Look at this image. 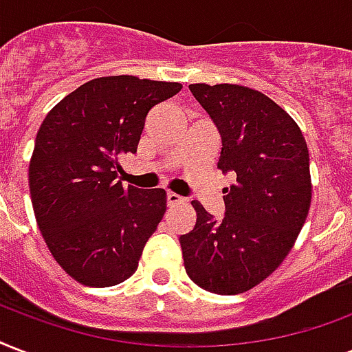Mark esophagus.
I'll use <instances>...</instances> for the list:
<instances>
[{
    "mask_svg": "<svg viewBox=\"0 0 352 352\" xmlns=\"http://www.w3.org/2000/svg\"><path fill=\"white\" fill-rule=\"evenodd\" d=\"M168 205L170 206H175V205H181V203H184V197H181L179 194H173V192H168Z\"/></svg>",
    "mask_w": 352,
    "mask_h": 352,
    "instance_id": "34e87169",
    "label": "esophagus"
}]
</instances>
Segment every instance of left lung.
<instances>
[{
	"instance_id": "left-lung-1",
	"label": "left lung",
	"mask_w": 352,
	"mask_h": 352,
	"mask_svg": "<svg viewBox=\"0 0 352 352\" xmlns=\"http://www.w3.org/2000/svg\"><path fill=\"white\" fill-rule=\"evenodd\" d=\"M219 136L225 216L194 201L197 221L179 238L188 277L206 292L234 295L270 277L294 248L312 197L301 129L275 101L238 85H190Z\"/></svg>"
}]
</instances>
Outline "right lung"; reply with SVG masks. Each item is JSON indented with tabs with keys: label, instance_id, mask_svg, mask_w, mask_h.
Instances as JSON below:
<instances>
[{
	"label": "right lung",
	"instance_id": "1",
	"mask_svg": "<svg viewBox=\"0 0 352 352\" xmlns=\"http://www.w3.org/2000/svg\"><path fill=\"white\" fill-rule=\"evenodd\" d=\"M179 82L114 75L88 80L45 116L29 188L51 254L85 286H114L136 272L166 212L162 188L123 186L120 158L136 153L147 112Z\"/></svg>",
	"mask_w": 352,
	"mask_h": 352
}]
</instances>
